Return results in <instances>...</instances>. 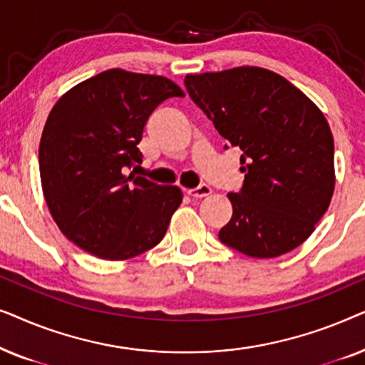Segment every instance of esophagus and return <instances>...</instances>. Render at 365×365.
Instances as JSON below:
<instances>
[{
  "label": "esophagus",
  "instance_id": "esophagus-1",
  "mask_svg": "<svg viewBox=\"0 0 365 365\" xmlns=\"http://www.w3.org/2000/svg\"><path fill=\"white\" fill-rule=\"evenodd\" d=\"M186 192L191 197H206L212 192V187L207 186V184H201V186L192 187V189H186Z\"/></svg>",
  "mask_w": 365,
  "mask_h": 365
}]
</instances>
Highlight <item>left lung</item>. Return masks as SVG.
<instances>
[{
    "instance_id": "left-lung-1",
    "label": "left lung",
    "mask_w": 365,
    "mask_h": 365,
    "mask_svg": "<svg viewBox=\"0 0 365 365\" xmlns=\"http://www.w3.org/2000/svg\"><path fill=\"white\" fill-rule=\"evenodd\" d=\"M189 96L242 151L244 184L219 239L249 257L291 252L331 204L334 138L324 113L281 74L259 66L186 74Z\"/></svg>"
}]
</instances>
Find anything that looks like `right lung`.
<instances>
[{
    "label": "right lung",
    "mask_w": 365,
    "mask_h": 365,
    "mask_svg": "<svg viewBox=\"0 0 365 365\" xmlns=\"http://www.w3.org/2000/svg\"><path fill=\"white\" fill-rule=\"evenodd\" d=\"M156 74L108 69L58 99L39 143V176L59 231L93 256L124 261L163 241L181 206L178 186L126 174L158 104L182 98Z\"/></svg>",
    "instance_id": "1"
}]
</instances>
